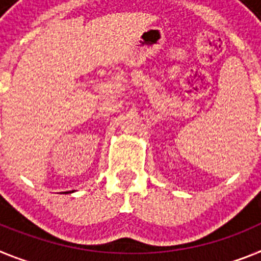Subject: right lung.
I'll return each instance as SVG.
<instances>
[{
  "mask_svg": "<svg viewBox=\"0 0 261 261\" xmlns=\"http://www.w3.org/2000/svg\"><path fill=\"white\" fill-rule=\"evenodd\" d=\"M74 190H72V192H65V193H73Z\"/></svg>",
  "mask_w": 261,
  "mask_h": 261,
  "instance_id": "right-lung-1",
  "label": "right lung"
}]
</instances>
